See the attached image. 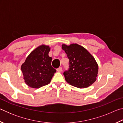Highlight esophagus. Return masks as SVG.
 Segmentation results:
<instances>
[{
  "instance_id": "obj_1",
  "label": "esophagus",
  "mask_w": 123,
  "mask_h": 123,
  "mask_svg": "<svg viewBox=\"0 0 123 123\" xmlns=\"http://www.w3.org/2000/svg\"><path fill=\"white\" fill-rule=\"evenodd\" d=\"M57 71L58 72H61L62 71V68L61 67H59V68H57Z\"/></svg>"
}]
</instances>
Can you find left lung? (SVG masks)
Here are the masks:
<instances>
[{"instance_id":"8db88e82","label":"left lung","mask_w":123,"mask_h":123,"mask_svg":"<svg viewBox=\"0 0 123 123\" xmlns=\"http://www.w3.org/2000/svg\"><path fill=\"white\" fill-rule=\"evenodd\" d=\"M69 59V68L63 73L68 84L78 88H86L97 80L98 65L87 50L78 44L62 45Z\"/></svg>"}]
</instances>
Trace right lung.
<instances>
[{"label":"right lung","instance_id":"obj_1","mask_svg":"<svg viewBox=\"0 0 123 123\" xmlns=\"http://www.w3.org/2000/svg\"><path fill=\"white\" fill-rule=\"evenodd\" d=\"M50 48L42 45L29 54L22 64L21 70L25 82L29 87L38 88L49 84L56 70L51 65L48 55Z\"/></svg>","mask_w":123,"mask_h":123}]
</instances>
